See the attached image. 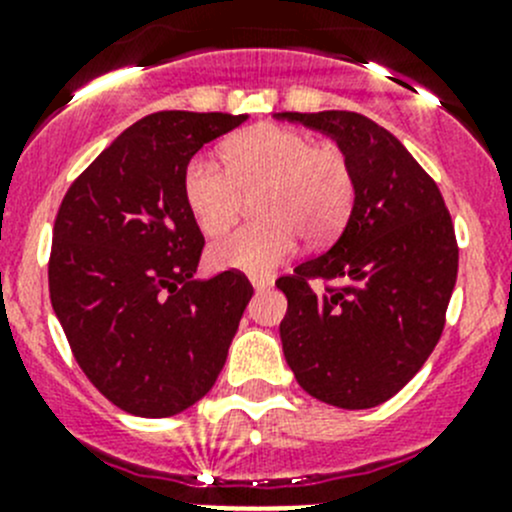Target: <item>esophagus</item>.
I'll use <instances>...</instances> for the list:
<instances>
[{"label":"esophagus","instance_id":"obj_1","mask_svg":"<svg viewBox=\"0 0 512 512\" xmlns=\"http://www.w3.org/2000/svg\"><path fill=\"white\" fill-rule=\"evenodd\" d=\"M252 280V288L257 290V293H260V290H267L272 285V280H267V278H250Z\"/></svg>","mask_w":512,"mask_h":512}]
</instances>
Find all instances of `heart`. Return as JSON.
I'll return each mask as SVG.
<instances>
[{"mask_svg": "<svg viewBox=\"0 0 512 512\" xmlns=\"http://www.w3.org/2000/svg\"><path fill=\"white\" fill-rule=\"evenodd\" d=\"M255 191L257 222L209 247V265L217 270H270L295 250L298 234L310 245L336 237L351 212L353 171L338 146L272 123L234 138L227 166L204 154L186 164V207L207 237L232 227L242 194Z\"/></svg>", "mask_w": 512, "mask_h": 512, "instance_id": "obj_1", "label": "heart"}]
</instances>
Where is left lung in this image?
Segmentation results:
<instances>
[{
	"instance_id": "left-lung-1",
	"label": "left lung",
	"mask_w": 512,
	"mask_h": 512,
	"mask_svg": "<svg viewBox=\"0 0 512 512\" xmlns=\"http://www.w3.org/2000/svg\"><path fill=\"white\" fill-rule=\"evenodd\" d=\"M278 118L331 136L353 171L351 217L338 240L275 283L288 298L285 361L315 399L379 407L422 369L442 336L460 257L452 217L432 176L371 118L351 111ZM310 279L327 288L313 291Z\"/></svg>"
}]
</instances>
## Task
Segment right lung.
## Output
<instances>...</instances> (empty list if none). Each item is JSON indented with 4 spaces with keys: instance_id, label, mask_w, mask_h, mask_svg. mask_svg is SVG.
Returning <instances> with one entry per match:
<instances>
[{
    "instance_id": "add662e5",
    "label": "right lung",
    "mask_w": 512,
    "mask_h": 512,
    "mask_svg": "<svg viewBox=\"0 0 512 512\" xmlns=\"http://www.w3.org/2000/svg\"><path fill=\"white\" fill-rule=\"evenodd\" d=\"M247 116L161 111L121 133L57 212L50 300L75 361L133 417H174L214 386L252 298L237 270L197 280L204 237L184 171Z\"/></svg>"
}]
</instances>
